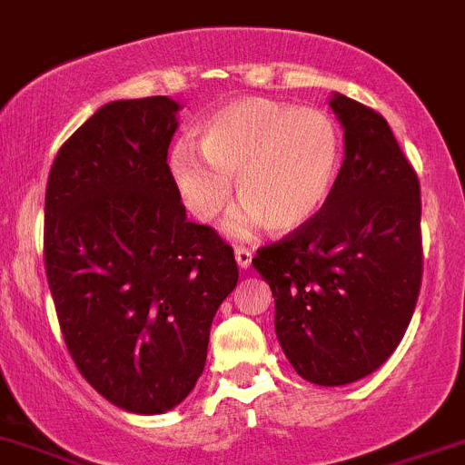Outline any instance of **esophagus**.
<instances>
[{
  "mask_svg": "<svg viewBox=\"0 0 465 465\" xmlns=\"http://www.w3.org/2000/svg\"><path fill=\"white\" fill-rule=\"evenodd\" d=\"M251 258H253L251 249H246V246H235V261L237 265H240V270H249Z\"/></svg>",
  "mask_w": 465,
  "mask_h": 465,
  "instance_id": "34e87169",
  "label": "esophagus"
}]
</instances>
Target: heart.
<instances>
[{"instance_id": "b5f03b06", "label": "heart", "mask_w": 465, "mask_h": 465, "mask_svg": "<svg viewBox=\"0 0 465 465\" xmlns=\"http://www.w3.org/2000/svg\"><path fill=\"white\" fill-rule=\"evenodd\" d=\"M343 161V134L322 110L272 99L230 101L203 126L200 147L180 140L170 173L195 219L212 223L232 198L242 207L228 230L249 237L265 223L291 232L316 219L334 191Z\"/></svg>"}]
</instances>
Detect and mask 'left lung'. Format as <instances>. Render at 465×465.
Listing matches in <instances>:
<instances>
[{
  "label": "left lung",
  "instance_id": "left-lung-1",
  "mask_svg": "<svg viewBox=\"0 0 465 465\" xmlns=\"http://www.w3.org/2000/svg\"><path fill=\"white\" fill-rule=\"evenodd\" d=\"M343 163L321 214L258 249L274 330L304 381L348 385L397 351L421 285L420 180L376 110L334 94Z\"/></svg>",
  "mask_w": 465,
  "mask_h": 465
}]
</instances>
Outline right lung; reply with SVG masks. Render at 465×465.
Masks as SVG:
<instances>
[{"label": "right lung", "instance_id": "add662e5", "mask_svg": "<svg viewBox=\"0 0 465 465\" xmlns=\"http://www.w3.org/2000/svg\"><path fill=\"white\" fill-rule=\"evenodd\" d=\"M177 110L168 96L105 104L62 144L45 189V274L68 352L138 415L189 397L240 279L230 244L186 219L168 165Z\"/></svg>", "mask_w": 465, "mask_h": 465}]
</instances>
